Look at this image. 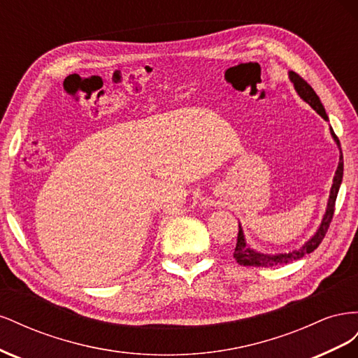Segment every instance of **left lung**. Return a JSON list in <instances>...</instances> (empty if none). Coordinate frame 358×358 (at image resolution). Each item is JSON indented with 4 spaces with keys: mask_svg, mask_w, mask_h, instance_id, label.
<instances>
[{
    "mask_svg": "<svg viewBox=\"0 0 358 358\" xmlns=\"http://www.w3.org/2000/svg\"><path fill=\"white\" fill-rule=\"evenodd\" d=\"M288 78L291 80V83L294 85V90L299 94L300 99L303 101H306L313 110H315L324 121L329 122V116L326 113V109H324V106L320 100V96L315 94V91L312 90V86L303 80L300 76L294 71H288ZM330 134L334 140L336 146L339 148V164L338 169H336L334 173V178H333V185L330 189V196H329V201H327V208H326V213H324L321 224L318 227V230L315 231L309 241H306L303 243L300 248L297 249H292V251L288 252H279V254H264V252H259L257 249L251 248L248 245L246 239H245V234L242 230V225L239 224V234H237V243H236V249H234V254L233 257L236 258V262L239 263L241 266H254V267H275V266H280V264H287L294 262V259H299L301 257H305L310 252L315 251V249L320 246V243L322 242L324 236H326L327 230H329V225L331 222L333 218V213H334V203H336V197H338V192L341 188V183H342V178H343V157H342V149H341V142L339 138L336 137L333 128L330 127Z\"/></svg>",
    "mask_w": 358,
    "mask_h": 358,
    "instance_id": "1",
    "label": "left lung"
}]
</instances>
